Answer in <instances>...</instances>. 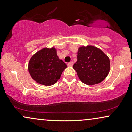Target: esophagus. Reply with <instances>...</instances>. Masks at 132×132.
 <instances>
[{
  "mask_svg": "<svg viewBox=\"0 0 132 132\" xmlns=\"http://www.w3.org/2000/svg\"><path fill=\"white\" fill-rule=\"evenodd\" d=\"M73 62H70L68 63V66H73Z\"/></svg>",
  "mask_w": 132,
  "mask_h": 132,
  "instance_id": "1",
  "label": "esophagus"
}]
</instances>
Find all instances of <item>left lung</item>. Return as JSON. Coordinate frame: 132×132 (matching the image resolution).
I'll return each instance as SVG.
<instances>
[{
	"label": "left lung",
	"mask_w": 132,
	"mask_h": 132,
	"mask_svg": "<svg viewBox=\"0 0 132 132\" xmlns=\"http://www.w3.org/2000/svg\"><path fill=\"white\" fill-rule=\"evenodd\" d=\"M79 79L88 85L104 80L110 72V59L101 49L92 46L79 48L78 60L74 64Z\"/></svg>",
	"instance_id": "left-lung-1"
}]
</instances>
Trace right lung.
<instances>
[{"instance_id": "obj_1", "label": "right lung", "mask_w": 132, "mask_h": 132, "mask_svg": "<svg viewBox=\"0 0 132 132\" xmlns=\"http://www.w3.org/2000/svg\"><path fill=\"white\" fill-rule=\"evenodd\" d=\"M66 68V63L57 55L56 49L52 47L41 49L33 55L29 61L28 69L35 82L50 86L57 82Z\"/></svg>"}]
</instances>
